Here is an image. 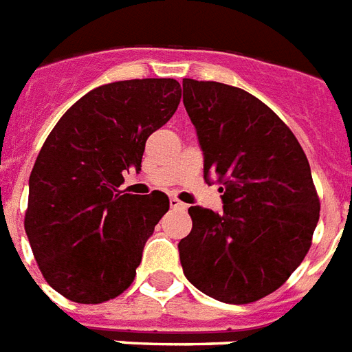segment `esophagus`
I'll return each instance as SVG.
<instances>
[{"label":"esophagus","instance_id":"esophagus-1","mask_svg":"<svg viewBox=\"0 0 352 352\" xmlns=\"http://www.w3.org/2000/svg\"><path fill=\"white\" fill-rule=\"evenodd\" d=\"M170 206H171V210H186L184 202H181L179 199H175V197H171L170 199Z\"/></svg>","mask_w":352,"mask_h":352}]
</instances>
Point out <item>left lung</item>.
Masks as SVG:
<instances>
[{
	"label": "left lung",
	"instance_id": "8db88e82",
	"mask_svg": "<svg viewBox=\"0 0 352 352\" xmlns=\"http://www.w3.org/2000/svg\"><path fill=\"white\" fill-rule=\"evenodd\" d=\"M182 101L204 155V179L222 182V211L191 206L179 242L182 271L226 304L276 291L311 248L320 217L311 168L293 131L241 88L182 79Z\"/></svg>",
	"mask_w": 352,
	"mask_h": 352
}]
</instances>
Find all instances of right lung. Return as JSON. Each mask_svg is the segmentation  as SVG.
<instances>
[{
    "instance_id": "add662e5",
    "label": "right lung",
    "mask_w": 352,
    "mask_h": 352,
    "mask_svg": "<svg viewBox=\"0 0 352 352\" xmlns=\"http://www.w3.org/2000/svg\"><path fill=\"white\" fill-rule=\"evenodd\" d=\"M181 102L175 79H131L82 96L59 119L28 179L25 231L43 276L77 304L119 296L170 210L166 193H122L146 139Z\"/></svg>"
}]
</instances>
